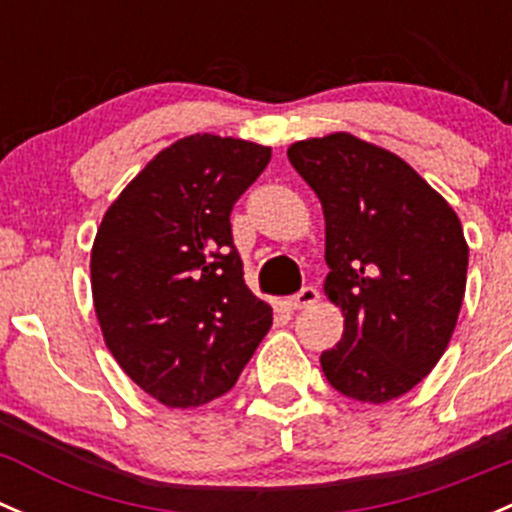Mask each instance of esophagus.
Listing matches in <instances>:
<instances>
[{
	"instance_id": "esophagus-1",
	"label": "esophagus",
	"mask_w": 512,
	"mask_h": 512,
	"mask_svg": "<svg viewBox=\"0 0 512 512\" xmlns=\"http://www.w3.org/2000/svg\"><path fill=\"white\" fill-rule=\"evenodd\" d=\"M318 298H321V293H318L313 286H306V288H301L296 296L288 298L286 303H288V308H293V311H301V308H308V306H313V303H318Z\"/></svg>"
}]
</instances>
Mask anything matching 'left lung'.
<instances>
[{
    "instance_id": "1",
    "label": "left lung",
    "mask_w": 512,
    "mask_h": 512,
    "mask_svg": "<svg viewBox=\"0 0 512 512\" xmlns=\"http://www.w3.org/2000/svg\"><path fill=\"white\" fill-rule=\"evenodd\" d=\"M288 161L323 206V291L343 313L323 373L353 401H393L433 371L458 323L468 273L458 214L401 156L346 131L296 141Z\"/></svg>"
}]
</instances>
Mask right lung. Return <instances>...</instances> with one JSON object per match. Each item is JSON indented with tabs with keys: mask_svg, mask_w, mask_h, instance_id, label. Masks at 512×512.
<instances>
[{
	"mask_svg": "<svg viewBox=\"0 0 512 512\" xmlns=\"http://www.w3.org/2000/svg\"><path fill=\"white\" fill-rule=\"evenodd\" d=\"M271 161L268 146L191 134L154 156L106 209L91 246V296L121 371L169 408L239 381L273 323L251 293L231 209Z\"/></svg>",
	"mask_w": 512,
	"mask_h": 512,
	"instance_id": "1",
	"label": "right lung"
}]
</instances>
